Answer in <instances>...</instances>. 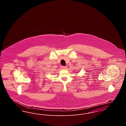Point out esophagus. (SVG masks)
I'll list each match as a JSON object with an SVG mask.
<instances>
[{
    "mask_svg": "<svg viewBox=\"0 0 126 126\" xmlns=\"http://www.w3.org/2000/svg\"><path fill=\"white\" fill-rule=\"evenodd\" d=\"M61 67L62 68H63V69H66V67H67V66H61Z\"/></svg>",
    "mask_w": 126,
    "mask_h": 126,
    "instance_id": "obj_1",
    "label": "esophagus"
}]
</instances>
